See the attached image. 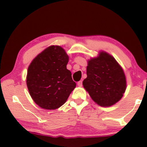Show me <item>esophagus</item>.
Segmentation results:
<instances>
[{"mask_svg":"<svg viewBox=\"0 0 147 147\" xmlns=\"http://www.w3.org/2000/svg\"><path fill=\"white\" fill-rule=\"evenodd\" d=\"M77 85H78V86H79V87H82V81H79V82H78Z\"/></svg>","mask_w":147,"mask_h":147,"instance_id":"34e87169","label":"esophagus"}]
</instances>
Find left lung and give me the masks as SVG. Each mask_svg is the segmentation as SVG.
<instances>
[{
	"label": "left lung",
	"instance_id": "left-lung-1",
	"mask_svg": "<svg viewBox=\"0 0 147 147\" xmlns=\"http://www.w3.org/2000/svg\"><path fill=\"white\" fill-rule=\"evenodd\" d=\"M86 74L84 88L98 105L107 107L120 100L126 90V77L113 57L100 52L98 57L88 61Z\"/></svg>",
	"mask_w": 147,
	"mask_h": 147
}]
</instances>
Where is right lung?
I'll return each mask as SVG.
<instances>
[{"label":"right lung","instance_id":"right-lung-1","mask_svg":"<svg viewBox=\"0 0 147 147\" xmlns=\"http://www.w3.org/2000/svg\"><path fill=\"white\" fill-rule=\"evenodd\" d=\"M69 57L58 45H51L34 59L28 67L27 86L38 106L55 110L61 106L76 87L66 68Z\"/></svg>","mask_w":147,"mask_h":147}]
</instances>
